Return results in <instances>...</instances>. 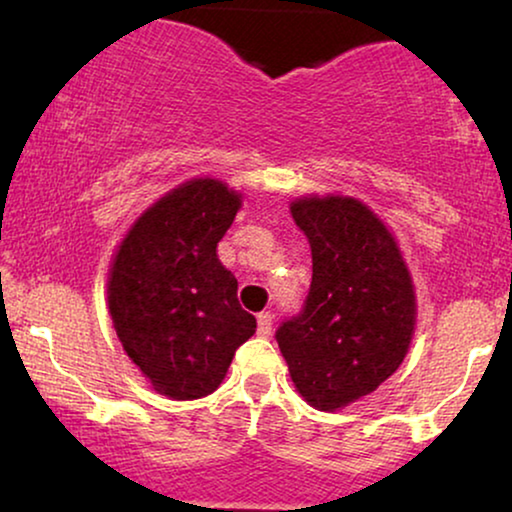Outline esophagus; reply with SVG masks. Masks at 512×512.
Masks as SVG:
<instances>
[{
    "label": "esophagus",
    "mask_w": 512,
    "mask_h": 512,
    "mask_svg": "<svg viewBox=\"0 0 512 512\" xmlns=\"http://www.w3.org/2000/svg\"><path fill=\"white\" fill-rule=\"evenodd\" d=\"M270 331H272V315L261 313V315H258V334L270 336Z\"/></svg>",
    "instance_id": "obj_1"
}]
</instances>
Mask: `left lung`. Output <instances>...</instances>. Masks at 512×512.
Instances as JSON below:
<instances>
[{
    "mask_svg": "<svg viewBox=\"0 0 512 512\" xmlns=\"http://www.w3.org/2000/svg\"><path fill=\"white\" fill-rule=\"evenodd\" d=\"M289 209L313 251V282L277 343L303 400L338 411L374 393L407 357L414 282L395 235L360 199L308 195Z\"/></svg>",
    "mask_w": 512,
    "mask_h": 512,
    "instance_id": "left-lung-1",
    "label": "left lung"
}]
</instances>
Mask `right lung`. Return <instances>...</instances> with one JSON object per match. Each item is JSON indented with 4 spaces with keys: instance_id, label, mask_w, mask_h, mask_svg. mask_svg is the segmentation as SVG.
<instances>
[{
    "instance_id": "1",
    "label": "right lung",
    "mask_w": 512,
    "mask_h": 512,
    "mask_svg": "<svg viewBox=\"0 0 512 512\" xmlns=\"http://www.w3.org/2000/svg\"><path fill=\"white\" fill-rule=\"evenodd\" d=\"M242 207L218 178H190L136 218L112 256L108 308L129 360L171 400L221 386L235 350L256 334L235 275L216 247Z\"/></svg>"
}]
</instances>
